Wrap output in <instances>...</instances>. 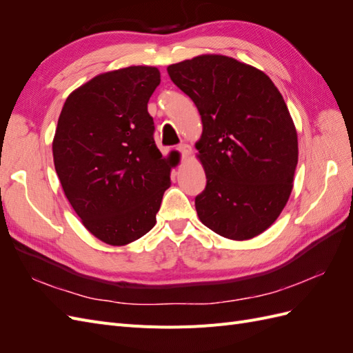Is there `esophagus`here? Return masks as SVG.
I'll use <instances>...</instances> for the list:
<instances>
[{"mask_svg": "<svg viewBox=\"0 0 353 353\" xmlns=\"http://www.w3.org/2000/svg\"><path fill=\"white\" fill-rule=\"evenodd\" d=\"M176 150H178L181 154H183L184 157H187V156L191 154V145H188V144H179Z\"/></svg>", "mask_w": 353, "mask_h": 353, "instance_id": "esophagus-1", "label": "esophagus"}]
</instances>
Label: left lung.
<instances>
[{
	"label": "left lung",
	"instance_id": "left-lung-1",
	"mask_svg": "<svg viewBox=\"0 0 353 353\" xmlns=\"http://www.w3.org/2000/svg\"><path fill=\"white\" fill-rule=\"evenodd\" d=\"M168 73L201 116L196 148L208 181L196 196L200 221L225 239L256 237L293 188L297 134L283 95L263 72L227 56L184 60Z\"/></svg>",
	"mask_w": 353,
	"mask_h": 353
}]
</instances>
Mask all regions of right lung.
Segmentation results:
<instances>
[{
    "instance_id": "add662e5",
    "label": "right lung",
    "mask_w": 353,
    "mask_h": 353,
    "mask_svg": "<svg viewBox=\"0 0 353 353\" xmlns=\"http://www.w3.org/2000/svg\"><path fill=\"white\" fill-rule=\"evenodd\" d=\"M159 83L150 66L101 73L69 95L59 117L52 156L63 191L85 228L112 245L154 227L170 185L147 110Z\"/></svg>"
}]
</instances>
